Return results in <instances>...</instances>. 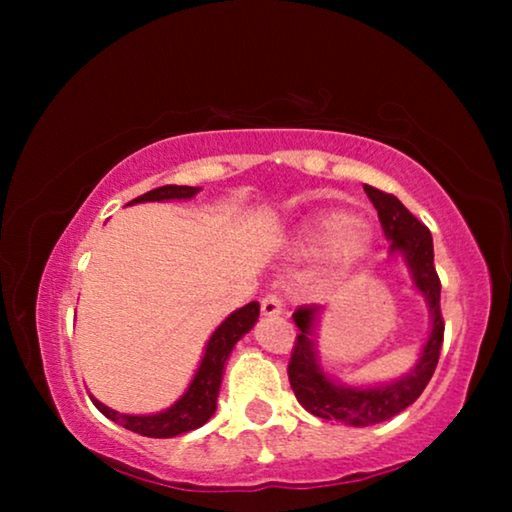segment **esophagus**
<instances>
[{"instance_id": "esophagus-1", "label": "esophagus", "mask_w": 512, "mask_h": 512, "mask_svg": "<svg viewBox=\"0 0 512 512\" xmlns=\"http://www.w3.org/2000/svg\"><path fill=\"white\" fill-rule=\"evenodd\" d=\"M282 314V300L277 296H266L262 300V316H268V318H275Z\"/></svg>"}]
</instances>
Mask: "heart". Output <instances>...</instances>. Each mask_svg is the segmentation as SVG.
Masks as SVG:
<instances>
[{
    "mask_svg": "<svg viewBox=\"0 0 512 512\" xmlns=\"http://www.w3.org/2000/svg\"><path fill=\"white\" fill-rule=\"evenodd\" d=\"M298 250H318L325 264L334 271H350L368 257L375 244V230L361 216H350L345 210H320L311 214L298 230Z\"/></svg>",
    "mask_w": 512,
    "mask_h": 512,
    "instance_id": "obj_1",
    "label": "heart"
}]
</instances>
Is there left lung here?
<instances>
[{
  "label": "left lung",
  "mask_w": 512,
  "mask_h": 512,
  "mask_svg": "<svg viewBox=\"0 0 512 512\" xmlns=\"http://www.w3.org/2000/svg\"><path fill=\"white\" fill-rule=\"evenodd\" d=\"M363 192L375 205L384 235L391 241V257L404 264L413 289L420 293L429 309V334L422 343L415 366L406 375L379 381V384H345L332 372H327L320 361L318 327L325 307H300L293 314V323L300 329L289 363L293 393L311 415L339 420L352 427H370V424L391 420L393 415L402 413L406 406L418 400L436 370L445 332L431 232L393 194H384L370 185H363Z\"/></svg>",
  "instance_id": "left-lung-1"
}]
</instances>
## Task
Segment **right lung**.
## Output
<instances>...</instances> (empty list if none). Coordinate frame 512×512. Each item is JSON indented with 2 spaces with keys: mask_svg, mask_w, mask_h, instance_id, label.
Instances as JSON below:
<instances>
[{
  "mask_svg": "<svg viewBox=\"0 0 512 512\" xmlns=\"http://www.w3.org/2000/svg\"><path fill=\"white\" fill-rule=\"evenodd\" d=\"M201 187H185V185H167L158 187L153 192H146L137 196L135 203H164V201H189L194 198ZM259 318V302H248L246 307L232 311L228 318L221 320V325L210 334V339L205 343L203 357L198 361V368L194 377L189 379L185 393L178 397L176 402L167 409L158 413H121L110 409L97 397H92V402L97 409L106 415L108 420L121 424L128 431L140 433L146 438H173L180 433L194 431L212 418L216 411V397L221 391V379L225 372V363H228L235 345L244 339V336L255 327Z\"/></svg>",
  "mask_w": 512,
  "mask_h": 512,
  "instance_id": "obj_1",
  "label": "right lung"
}]
</instances>
